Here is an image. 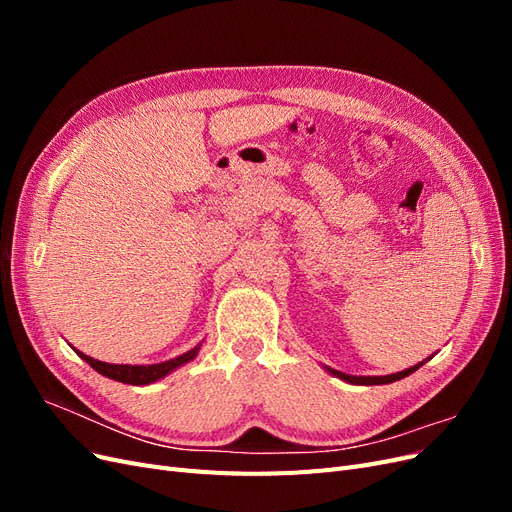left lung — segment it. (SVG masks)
<instances>
[{
	"instance_id": "obj_1",
	"label": "left lung",
	"mask_w": 512,
	"mask_h": 512,
	"mask_svg": "<svg viewBox=\"0 0 512 512\" xmlns=\"http://www.w3.org/2000/svg\"><path fill=\"white\" fill-rule=\"evenodd\" d=\"M421 365H423V363H418V365H414V367H410V369L397 371V374H391V376H348V374H342V371H337V369H329V371H331L333 376L342 378V380H346V382H352V384H389V382H395V380H401V378L410 376L412 371H416Z\"/></svg>"
}]
</instances>
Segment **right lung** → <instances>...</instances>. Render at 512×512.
Instances as JSON below:
<instances>
[{
  "instance_id": "obj_1",
  "label": "right lung",
  "mask_w": 512,
  "mask_h": 512,
  "mask_svg": "<svg viewBox=\"0 0 512 512\" xmlns=\"http://www.w3.org/2000/svg\"><path fill=\"white\" fill-rule=\"evenodd\" d=\"M198 348L200 346H196L190 352L177 356V359H170V361L156 363V365H113V363H102L98 359H91V356L79 352L76 348L74 350H76V354H79L85 363H89L91 367H94L98 374L111 378V380H117V382H123V384H138V386H141V384L156 382V380L164 378L166 374H170V371H173V369H177L179 365L192 361L194 356L198 354Z\"/></svg>"
}]
</instances>
